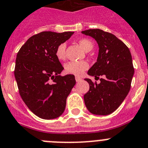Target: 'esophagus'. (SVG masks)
I'll return each mask as SVG.
<instances>
[{"label":"esophagus","mask_w":148,"mask_h":148,"mask_svg":"<svg viewBox=\"0 0 148 148\" xmlns=\"http://www.w3.org/2000/svg\"><path fill=\"white\" fill-rule=\"evenodd\" d=\"M75 79H76V82H79L82 81V78H80V77H76Z\"/></svg>","instance_id":"esophagus-1"}]
</instances>
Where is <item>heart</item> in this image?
I'll return each instance as SVG.
<instances>
[{"mask_svg":"<svg viewBox=\"0 0 148 148\" xmlns=\"http://www.w3.org/2000/svg\"><path fill=\"white\" fill-rule=\"evenodd\" d=\"M79 44L81 47L86 52L93 48V43L87 38L79 40ZM66 44L61 43L55 49V55L59 60H63L66 58ZM89 68V64L86 61H69L65 64L64 69L67 74L81 76Z\"/></svg>","mask_w":148,"mask_h":148,"instance_id":"obj_1","label":"heart"}]
</instances>
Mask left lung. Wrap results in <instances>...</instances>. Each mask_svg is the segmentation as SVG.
I'll return each mask as SVG.
<instances>
[{"instance_id": "1", "label": "left lung", "mask_w": 148, "mask_h": 148, "mask_svg": "<svg viewBox=\"0 0 148 148\" xmlns=\"http://www.w3.org/2000/svg\"><path fill=\"white\" fill-rule=\"evenodd\" d=\"M82 34L96 39L99 51L97 61L88 74L101 82L85 79L90 89L84 95L87 109L92 114L107 115L119 107L130 90L134 69L128 47L110 33L100 29H89Z\"/></svg>"}]
</instances>
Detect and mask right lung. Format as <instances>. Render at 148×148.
<instances>
[{"mask_svg": "<svg viewBox=\"0 0 148 148\" xmlns=\"http://www.w3.org/2000/svg\"><path fill=\"white\" fill-rule=\"evenodd\" d=\"M73 34L43 31L29 38L16 55L14 77L19 93L29 110L42 119L63 114L76 84L72 74L60 75L63 67L55 55L57 47Z\"/></svg>", "mask_w": 148, "mask_h": 148, "instance_id": "add662e5", "label": "right lung"}]
</instances>
